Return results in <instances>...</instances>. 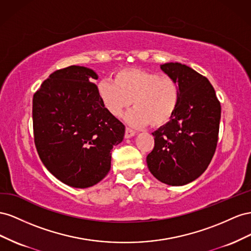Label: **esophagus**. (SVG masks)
<instances>
[{
    "mask_svg": "<svg viewBox=\"0 0 251 251\" xmlns=\"http://www.w3.org/2000/svg\"><path fill=\"white\" fill-rule=\"evenodd\" d=\"M135 133H137V132H135V131H134V130H132V129H130V128H128V127H127V128H126V130H125V138H126V139L132 138Z\"/></svg>",
    "mask_w": 251,
    "mask_h": 251,
    "instance_id": "esophagus-1",
    "label": "esophagus"
}]
</instances>
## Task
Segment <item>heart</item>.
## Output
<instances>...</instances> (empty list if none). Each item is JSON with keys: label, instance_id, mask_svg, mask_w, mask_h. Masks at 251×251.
I'll return each instance as SVG.
<instances>
[{"label": "heart", "instance_id": "1", "mask_svg": "<svg viewBox=\"0 0 251 251\" xmlns=\"http://www.w3.org/2000/svg\"><path fill=\"white\" fill-rule=\"evenodd\" d=\"M97 90L105 109L114 117H120L132 101L134 108L126 121L135 127L165 125L175 116L181 97L175 78L137 68L119 70L114 82L103 80Z\"/></svg>", "mask_w": 251, "mask_h": 251}]
</instances>
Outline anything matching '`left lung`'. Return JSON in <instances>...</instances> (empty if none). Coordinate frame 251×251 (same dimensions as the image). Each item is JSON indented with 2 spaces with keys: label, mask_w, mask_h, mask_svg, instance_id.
Segmentation results:
<instances>
[{
  "label": "left lung",
  "mask_w": 251,
  "mask_h": 251,
  "mask_svg": "<svg viewBox=\"0 0 251 251\" xmlns=\"http://www.w3.org/2000/svg\"><path fill=\"white\" fill-rule=\"evenodd\" d=\"M161 69L180 87L175 116L152 132L154 148L147 157L152 176L171 186L195 181L208 167L217 148L221 104L205 76L181 63H165Z\"/></svg>",
  "instance_id": "obj_1"
}]
</instances>
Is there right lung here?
Here are the masks:
<instances>
[{
	"instance_id": "add662e5",
	"label": "right lung",
	"mask_w": 251,
	"mask_h": 251,
	"mask_svg": "<svg viewBox=\"0 0 251 251\" xmlns=\"http://www.w3.org/2000/svg\"><path fill=\"white\" fill-rule=\"evenodd\" d=\"M98 75L84 66L59 69L33 95L34 144L50 174L75 188H87L107 176L111 149L125 126L99 98Z\"/></svg>"
}]
</instances>
